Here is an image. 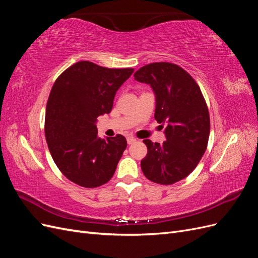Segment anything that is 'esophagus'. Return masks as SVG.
<instances>
[{
    "label": "esophagus",
    "mask_w": 258,
    "mask_h": 258,
    "mask_svg": "<svg viewBox=\"0 0 258 258\" xmlns=\"http://www.w3.org/2000/svg\"><path fill=\"white\" fill-rule=\"evenodd\" d=\"M136 141H137V139H136V138H134V137L129 136V137L127 138V142H128V144H129V145H130V144H134Z\"/></svg>",
    "instance_id": "34e87169"
}]
</instances>
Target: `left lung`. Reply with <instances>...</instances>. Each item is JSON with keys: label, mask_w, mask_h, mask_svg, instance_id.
I'll return each instance as SVG.
<instances>
[{"label": "left lung", "mask_w": 258, "mask_h": 258, "mask_svg": "<svg viewBox=\"0 0 258 258\" xmlns=\"http://www.w3.org/2000/svg\"><path fill=\"white\" fill-rule=\"evenodd\" d=\"M135 80L151 85L156 96L155 119L167 123V141H143L147 154L142 171L154 183L174 184L192 172L207 150L210 115L206 100L190 74L170 62L144 66Z\"/></svg>", "instance_id": "1"}]
</instances>
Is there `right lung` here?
Returning a JSON list of instances; mask_svg holds the SVG:
<instances>
[{
	"instance_id": "add662e5",
	"label": "right lung",
	"mask_w": 258,
	"mask_h": 258,
	"mask_svg": "<svg viewBox=\"0 0 258 258\" xmlns=\"http://www.w3.org/2000/svg\"><path fill=\"white\" fill-rule=\"evenodd\" d=\"M134 69H108L80 61L54 82L46 105L45 137L51 157L70 181L86 188L107 183L127 140L98 137L97 118L112 111L120 86Z\"/></svg>"
}]
</instances>
